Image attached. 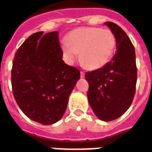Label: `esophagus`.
<instances>
[{"instance_id": "esophagus-1", "label": "esophagus", "mask_w": 152, "mask_h": 152, "mask_svg": "<svg viewBox=\"0 0 152 152\" xmlns=\"http://www.w3.org/2000/svg\"><path fill=\"white\" fill-rule=\"evenodd\" d=\"M80 76H81V77H85V73H84V72H83V71H81Z\"/></svg>"}]
</instances>
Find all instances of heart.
I'll return each mask as SVG.
<instances>
[{
    "label": "heart",
    "instance_id": "obj_1",
    "mask_svg": "<svg viewBox=\"0 0 152 152\" xmlns=\"http://www.w3.org/2000/svg\"><path fill=\"white\" fill-rule=\"evenodd\" d=\"M116 47V38L108 28L82 27L72 30L61 49L66 58L73 63L80 53L81 60L89 69L101 68L109 61Z\"/></svg>",
    "mask_w": 152,
    "mask_h": 152
}]
</instances>
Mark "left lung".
Returning a JSON list of instances; mask_svg holds the SVG:
<instances>
[{"mask_svg":"<svg viewBox=\"0 0 152 152\" xmlns=\"http://www.w3.org/2000/svg\"><path fill=\"white\" fill-rule=\"evenodd\" d=\"M115 34L117 52L104 66L86 72L89 103L101 120H115L128 110L137 82L135 51L125 32L115 23L105 22Z\"/></svg>","mask_w":152,"mask_h":152,"instance_id":"obj_1","label":"left lung"}]
</instances>
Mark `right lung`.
Masks as SVG:
<instances>
[{"label": "right lung", "mask_w": 152, "mask_h": 152, "mask_svg": "<svg viewBox=\"0 0 152 152\" xmlns=\"http://www.w3.org/2000/svg\"><path fill=\"white\" fill-rule=\"evenodd\" d=\"M32 34L18 48L12 61L11 84L22 112L50 125L61 119L80 71L62 60L58 32Z\"/></svg>", "instance_id": "obj_1"}]
</instances>
